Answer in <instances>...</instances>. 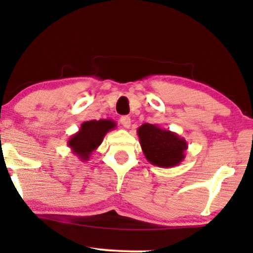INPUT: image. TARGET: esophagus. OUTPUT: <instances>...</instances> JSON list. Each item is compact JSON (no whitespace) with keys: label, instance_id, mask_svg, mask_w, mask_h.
<instances>
[{"label":"esophagus","instance_id":"obj_1","mask_svg":"<svg viewBox=\"0 0 253 253\" xmlns=\"http://www.w3.org/2000/svg\"><path fill=\"white\" fill-rule=\"evenodd\" d=\"M120 122L124 127H126V129H127V127H130V126H131V119L129 116H122V117H121Z\"/></svg>","mask_w":253,"mask_h":253}]
</instances>
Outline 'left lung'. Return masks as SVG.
I'll return each mask as SVG.
<instances>
[{
    "label": "left lung",
    "mask_w": 253,
    "mask_h": 253,
    "mask_svg": "<svg viewBox=\"0 0 253 253\" xmlns=\"http://www.w3.org/2000/svg\"><path fill=\"white\" fill-rule=\"evenodd\" d=\"M137 133L141 150L150 164L161 168H171L184 160L188 143L177 133L150 123H144L138 127Z\"/></svg>",
    "instance_id": "1"
}]
</instances>
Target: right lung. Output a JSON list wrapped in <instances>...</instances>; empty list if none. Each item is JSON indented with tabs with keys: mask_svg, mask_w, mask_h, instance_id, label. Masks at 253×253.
<instances>
[{
	"mask_svg": "<svg viewBox=\"0 0 253 253\" xmlns=\"http://www.w3.org/2000/svg\"><path fill=\"white\" fill-rule=\"evenodd\" d=\"M116 127L113 120L86 121L78 132L69 138L68 146L81 161H87L91 154L101 145L106 133Z\"/></svg>",
	"mask_w": 253,
	"mask_h": 253,
	"instance_id": "add662e5",
	"label": "right lung"
}]
</instances>
